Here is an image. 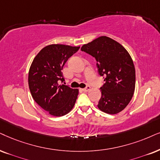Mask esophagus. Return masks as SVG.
<instances>
[{"mask_svg":"<svg viewBox=\"0 0 160 160\" xmlns=\"http://www.w3.org/2000/svg\"><path fill=\"white\" fill-rule=\"evenodd\" d=\"M90 90H91V87L89 86H87L86 88H82V91H83V92H88V91H90Z\"/></svg>","mask_w":160,"mask_h":160,"instance_id":"1","label":"esophagus"}]
</instances>
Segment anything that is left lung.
Instances as JSON below:
<instances>
[{
	"mask_svg": "<svg viewBox=\"0 0 160 160\" xmlns=\"http://www.w3.org/2000/svg\"><path fill=\"white\" fill-rule=\"evenodd\" d=\"M81 51L96 59L98 74L104 78L99 109L109 114L120 112L130 102L135 89L136 74L130 54L121 44L106 36L85 44Z\"/></svg>",
	"mask_w": 160,
	"mask_h": 160,
	"instance_id": "obj_1",
	"label": "left lung"
}]
</instances>
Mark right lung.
<instances>
[{"label": "right lung", "instance_id": "obj_1", "mask_svg": "<svg viewBox=\"0 0 160 160\" xmlns=\"http://www.w3.org/2000/svg\"><path fill=\"white\" fill-rule=\"evenodd\" d=\"M80 47L52 44L40 50L32 62L29 72V87L32 98L52 116H63L73 108L78 89L66 85L61 70L68 58Z\"/></svg>", "mask_w": 160, "mask_h": 160}]
</instances>
